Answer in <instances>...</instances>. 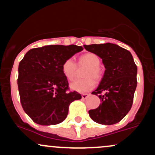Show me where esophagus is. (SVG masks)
<instances>
[{"label":"esophagus","instance_id":"esophagus-1","mask_svg":"<svg viewBox=\"0 0 155 155\" xmlns=\"http://www.w3.org/2000/svg\"><path fill=\"white\" fill-rule=\"evenodd\" d=\"M89 96V93H83V94H81V98H82V99H86Z\"/></svg>","mask_w":155,"mask_h":155}]
</instances>
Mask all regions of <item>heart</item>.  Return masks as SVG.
<instances>
[{"instance_id": "b5f03b06", "label": "heart", "mask_w": 155, "mask_h": 155, "mask_svg": "<svg viewBox=\"0 0 155 155\" xmlns=\"http://www.w3.org/2000/svg\"><path fill=\"white\" fill-rule=\"evenodd\" d=\"M101 60L94 53L88 52L78 58L77 64L72 58L66 59L62 64V72L69 81L76 77L79 68H86L83 72V79H77L71 84V89L79 93L91 91L95 87V81H98L102 77V71L100 68Z\"/></svg>"}]
</instances>
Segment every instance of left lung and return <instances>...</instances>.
<instances>
[{"instance_id": "obj_1", "label": "left lung", "mask_w": 155, "mask_h": 155, "mask_svg": "<svg viewBox=\"0 0 155 155\" xmlns=\"http://www.w3.org/2000/svg\"><path fill=\"white\" fill-rule=\"evenodd\" d=\"M102 59L105 71L98 88L92 93L99 97L98 108L89 110L90 117L100 124L120 121L132 107L137 87V65L129 51L112 43L84 45Z\"/></svg>"}]
</instances>
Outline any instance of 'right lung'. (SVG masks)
I'll return each mask as SVG.
<instances>
[{
	"label": "right lung",
	"instance_id": "1",
	"mask_svg": "<svg viewBox=\"0 0 155 155\" xmlns=\"http://www.w3.org/2000/svg\"><path fill=\"white\" fill-rule=\"evenodd\" d=\"M82 49L76 45H46L31 49L20 61L18 79L20 103L34 122L58 124L67 117L70 104L81 99L79 93L69 91L62 64Z\"/></svg>",
	"mask_w": 155,
	"mask_h": 155
}]
</instances>
